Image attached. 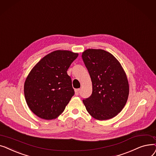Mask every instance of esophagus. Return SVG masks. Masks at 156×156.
<instances>
[{"label":"esophagus","instance_id":"obj_1","mask_svg":"<svg viewBox=\"0 0 156 156\" xmlns=\"http://www.w3.org/2000/svg\"><path fill=\"white\" fill-rule=\"evenodd\" d=\"M79 91H80L79 89H76V90H75V94H76V95H78L79 93Z\"/></svg>","mask_w":156,"mask_h":156}]
</instances>
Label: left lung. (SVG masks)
I'll list each match as a JSON object with an SVG mask.
<instances>
[{
    "label": "left lung",
    "instance_id": "obj_1",
    "mask_svg": "<svg viewBox=\"0 0 156 156\" xmlns=\"http://www.w3.org/2000/svg\"><path fill=\"white\" fill-rule=\"evenodd\" d=\"M91 79L93 92L83 100L88 113L97 120H107L124 107L129 95V84L117 59L103 49H88L82 55Z\"/></svg>",
    "mask_w": 156,
    "mask_h": 156
}]
</instances>
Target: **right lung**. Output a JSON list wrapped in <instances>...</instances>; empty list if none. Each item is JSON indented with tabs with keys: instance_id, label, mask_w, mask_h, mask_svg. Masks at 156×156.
Listing matches in <instances>:
<instances>
[{
	"instance_id": "1",
	"label": "right lung",
	"mask_w": 156,
	"mask_h": 156,
	"mask_svg": "<svg viewBox=\"0 0 156 156\" xmlns=\"http://www.w3.org/2000/svg\"><path fill=\"white\" fill-rule=\"evenodd\" d=\"M78 55L70 51H55L29 73L24 84L25 98L37 116L51 120L63 112L75 93L66 71Z\"/></svg>"
}]
</instances>
